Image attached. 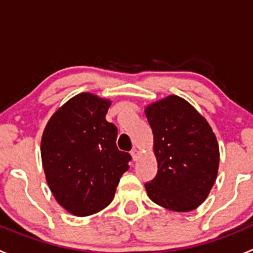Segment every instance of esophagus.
I'll use <instances>...</instances> for the list:
<instances>
[{"mask_svg": "<svg viewBox=\"0 0 253 253\" xmlns=\"http://www.w3.org/2000/svg\"><path fill=\"white\" fill-rule=\"evenodd\" d=\"M131 155H132V159H133V162H137V159H138V157H139V152L136 149V148H133V149L131 150Z\"/></svg>", "mask_w": 253, "mask_h": 253, "instance_id": "obj_1", "label": "esophagus"}]
</instances>
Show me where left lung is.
<instances>
[{
	"instance_id": "obj_1",
	"label": "left lung",
	"mask_w": 253,
	"mask_h": 253,
	"mask_svg": "<svg viewBox=\"0 0 253 253\" xmlns=\"http://www.w3.org/2000/svg\"><path fill=\"white\" fill-rule=\"evenodd\" d=\"M154 137L158 172L145 190L153 202L190 211L208 197L219 167V147L208 122L192 105L170 95L145 109Z\"/></svg>"
}]
</instances>
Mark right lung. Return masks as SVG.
<instances>
[{"instance_id":"1","label":"right lung","mask_w":253,"mask_h":253,"mask_svg":"<svg viewBox=\"0 0 253 253\" xmlns=\"http://www.w3.org/2000/svg\"><path fill=\"white\" fill-rule=\"evenodd\" d=\"M110 101L82 93L58 109L42 139L46 181L56 201L78 216L114 200L132 158L116 145L117 127L106 121Z\"/></svg>"}]
</instances>
